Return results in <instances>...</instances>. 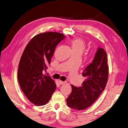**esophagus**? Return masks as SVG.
I'll return each instance as SVG.
<instances>
[{
    "label": "esophagus",
    "instance_id": "1",
    "mask_svg": "<svg viewBox=\"0 0 128 128\" xmlns=\"http://www.w3.org/2000/svg\"><path fill=\"white\" fill-rule=\"evenodd\" d=\"M59 83H60V84H65V83H66V82H64V81H62V80H60Z\"/></svg>",
    "mask_w": 128,
    "mask_h": 128
}]
</instances>
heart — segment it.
I'll return each instance as SVG.
<instances>
[{"instance_id":"heart-1","label":"heart","mask_w":128,"mask_h":128,"mask_svg":"<svg viewBox=\"0 0 128 128\" xmlns=\"http://www.w3.org/2000/svg\"><path fill=\"white\" fill-rule=\"evenodd\" d=\"M71 44L74 52H79L82 54L86 48V43L81 38L72 39Z\"/></svg>"}]
</instances>
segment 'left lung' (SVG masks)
<instances>
[{
    "label": "left lung",
    "instance_id": "8db88e82",
    "mask_svg": "<svg viewBox=\"0 0 128 128\" xmlns=\"http://www.w3.org/2000/svg\"><path fill=\"white\" fill-rule=\"evenodd\" d=\"M108 72L107 54L103 48H99L92 62L82 73L86 78L81 87L71 86L72 92L67 98V106L78 110L90 106L105 89Z\"/></svg>",
    "mask_w": 128,
    "mask_h": 128
}]
</instances>
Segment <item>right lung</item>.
I'll return each instance as SVG.
<instances>
[{
    "mask_svg": "<svg viewBox=\"0 0 128 128\" xmlns=\"http://www.w3.org/2000/svg\"><path fill=\"white\" fill-rule=\"evenodd\" d=\"M64 38L57 32L39 34L31 39L21 57L18 82L28 100L36 106L46 104L56 90L54 80L42 72L50 64L56 47Z\"/></svg>",
    "mask_w": 128,
    "mask_h": 128,
    "instance_id": "right-lung-1",
    "label": "right lung"
}]
</instances>
